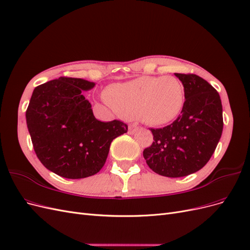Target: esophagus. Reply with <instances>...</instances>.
Listing matches in <instances>:
<instances>
[{
	"mask_svg": "<svg viewBox=\"0 0 250 250\" xmlns=\"http://www.w3.org/2000/svg\"><path fill=\"white\" fill-rule=\"evenodd\" d=\"M138 130H139V126L132 124L129 126V130H128V132H129V134H134Z\"/></svg>",
	"mask_w": 250,
	"mask_h": 250,
	"instance_id": "obj_1",
	"label": "esophagus"
}]
</instances>
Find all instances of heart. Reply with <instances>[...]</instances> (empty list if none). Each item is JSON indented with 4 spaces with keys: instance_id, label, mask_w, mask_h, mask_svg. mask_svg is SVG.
I'll return each instance as SVG.
<instances>
[{
    "instance_id": "heart-1",
    "label": "heart",
    "mask_w": 250,
    "mask_h": 250,
    "mask_svg": "<svg viewBox=\"0 0 250 250\" xmlns=\"http://www.w3.org/2000/svg\"><path fill=\"white\" fill-rule=\"evenodd\" d=\"M108 102L124 118L149 125H165L184 109L185 86L176 77L143 76L107 88Z\"/></svg>"
}]
</instances>
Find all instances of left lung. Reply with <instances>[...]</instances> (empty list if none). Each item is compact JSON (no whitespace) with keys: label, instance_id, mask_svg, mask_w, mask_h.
Returning a JSON list of instances; mask_svg holds the SVG:
<instances>
[{"label":"left lung","instance_id":"left-lung-1","mask_svg":"<svg viewBox=\"0 0 250 250\" xmlns=\"http://www.w3.org/2000/svg\"><path fill=\"white\" fill-rule=\"evenodd\" d=\"M175 76L185 86L184 109L172 124L151 128L154 142L143 152L149 168L167 177L187 176L203 168L223 130L217 90L195 74L175 73Z\"/></svg>","mask_w":250,"mask_h":250}]
</instances>
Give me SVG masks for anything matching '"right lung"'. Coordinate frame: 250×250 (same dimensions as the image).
Masks as SVG:
<instances>
[{"label":"right lung","instance_id":"obj_1","mask_svg":"<svg viewBox=\"0 0 250 250\" xmlns=\"http://www.w3.org/2000/svg\"><path fill=\"white\" fill-rule=\"evenodd\" d=\"M95 86L59 77L36 86L26 110L27 127L41 163L57 175L78 179L104 166L112 140L127 132L122 121H98L82 90Z\"/></svg>","mask_w":250,"mask_h":250}]
</instances>
